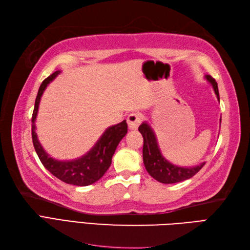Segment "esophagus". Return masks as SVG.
I'll list each match as a JSON object with an SVG mask.
<instances>
[{
	"label": "esophagus",
	"mask_w": 250,
	"mask_h": 250,
	"mask_svg": "<svg viewBox=\"0 0 250 250\" xmlns=\"http://www.w3.org/2000/svg\"><path fill=\"white\" fill-rule=\"evenodd\" d=\"M141 117L138 113H131L127 118V124H128V128L130 130H136L139 125L141 124Z\"/></svg>",
	"instance_id": "1"
}]
</instances>
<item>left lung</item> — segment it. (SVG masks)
Segmentation results:
<instances>
[{
	"mask_svg": "<svg viewBox=\"0 0 250 250\" xmlns=\"http://www.w3.org/2000/svg\"><path fill=\"white\" fill-rule=\"evenodd\" d=\"M206 79L212 84L217 100L220 101V93H218L217 83L215 82V79L212 78L210 75H206ZM139 131L141 132L143 137V162L146 171L148 172L151 177L161 182V184H176V182L187 180L193 177L205 166V162L191 167L175 166V164L168 162L162 156L159 146H158L155 132L147 123L144 122L140 125Z\"/></svg>",
	"mask_w": 250,
	"mask_h": 250,
	"instance_id": "left-lung-1",
	"label": "left lung"
}]
</instances>
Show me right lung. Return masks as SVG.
I'll return each mask as SVG.
<instances>
[{
    "instance_id": "1",
    "label": "right lung",
    "mask_w": 250,
    "mask_h": 250,
    "mask_svg": "<svg viewBox=\"0 0 250 250\" xmlns=\"http://www.w3.org/2000/svg\"><path fill=\"white\" fill-rule=\"evenodd\" d=\"M59 73L60 71L54 72L52 75L45 78L40 84L37 97H36L35 108L32 118L33 144L41 163L43 164V167L48 172L52 173L55 177H57L58 179L69 185L79 187L89 186L101 179L107 172L109 167H110L114 151L117 149L121 140L127 133V123L124 120L117 125L108 127L93 147L86 155L78 158V159L70 161H60L48 156V154L42 147L38 140L37 133H36L35 121L36 118H37L39 103L42 94H43L47 84L54 81L55 77Z\"/></svg>"
}]
</instances>
